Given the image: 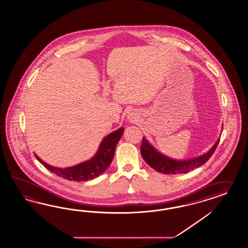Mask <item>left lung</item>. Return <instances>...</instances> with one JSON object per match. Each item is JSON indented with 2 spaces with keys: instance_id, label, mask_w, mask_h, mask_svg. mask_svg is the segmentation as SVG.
Masks as SVG:
<instances>
[{
  "instance_id": "obj_1",
  "label": "left lung",
  "mask_w": 248,
  "mask_h": 248,
  "mask_svg": "<svg viewBox=\"0 0 248 248\" xmlns=\"http://www.w3.org/2000/svg\"><path fill=\"white\" fill-rule=\"evenodd\" d=\"M219 140L217 141L215 145L210 148L209 152L204 154L196 158L190 160H174L169 158L156 151L148 141L143 138L141 145V155L142 157L146 161V164L150 165L153 169L165 174H178V173H186L195 168L204 165L211 157L213 153L215 152L217 146L218 145Z\"/></svg>"
}]
</instances>
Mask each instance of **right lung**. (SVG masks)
I'll return each instance as SVG.
<instances>
[{
	"instance_id": "add662e5",
	"label": "right lung",
	"mask_w": 248,
	"mask_h": 248,
	"mask_svg": "<svg viewBox=\"0 0 248 248\" xmlns=\"http://www.w3.org/2000/svg\"><path fill=\"white\" fill-rule=\"evenodd\" d=\"M124 132V128L121 127L114 132L108 134L104 140H102L98 152L93 157L81 163L79 165L71 166L67 168H58L45 163L43 160L35 155L36 158L44 165L46 169L54 172L60 177L64 178L69 181L75 182H83L93 180L102 174L110 165L112 159L114 157L115 148L118 142L121 140V136Z\"/></svg>"
}]
</instances>
